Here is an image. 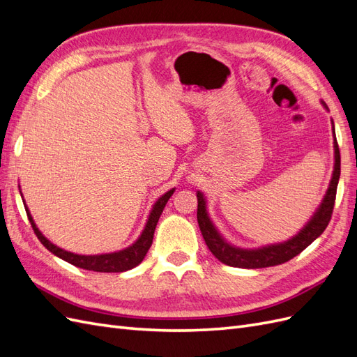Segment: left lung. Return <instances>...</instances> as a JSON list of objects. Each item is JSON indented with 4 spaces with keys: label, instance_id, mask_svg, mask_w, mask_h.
<instances>
[{
    "label": "left lung",
    "instance_id": "left-lung-1",
    "mask_svg": "<svg viewBox=\"0 0 357 357\" xmlns=\"http://www.w3.org/2000/svg\"><path fill=\"white\" fill-rule=\"evenodd\" d=\"M333 135H335V129H333ZM333 147H335L333 174H332L329 189L326 192L325 198H323L321 205L316 211V214L312 215L311 220L307 223L304 229H302L298 235H295L291 240L282 244L266 245L262 248H256V250H245V248H238L228 244L222 238L218 229L214 228V225L211 223L207 214V208H205L204 195L201 192H198L197 193V198H198L197 218H198L201 234L204 236L205 244H207V247L210 248V252L225 265L255 269V268H266V266L284 264L290 261V259H294L296 255H299L302 250H305V248L326 229V226L329 225L332 218L335 198H337L338 180L341 174L340 147L335 137H333Z\"/></svg>",
    "mask_w": 357,
    "mask_h": 357
}]
</instances>
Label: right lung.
Returning a JSON list of instances; mask_svg holds the SVG:
<instances>
[{"label": "right lung", "instance_id": "right-lung-1", "mask_svg": "<svg viewBox=\"0 0 357 357\" xmlns=\"http://www.w3.org/2000/svg\"><path fill=\"white\" fill-rule=\"evenodd\" d=\"M172 193H174V189L168 190L165 195H162L156 201V204L153 205L152 213H150V215H149V220L146 223V228H144L143 234L139 235V238L132 245H129L128 248H125V250L116 252V253L95 255V256L74 255L71 252L62 250V248L56 247L55 244H52L46 238V236L38 231L34 220H32V218H31L28 208H25V210H26V214H28V219L31 222L32 229H34V234L37 235V238L53 255H56L58 257L63 259V261L74 265V266H79V268H83V269H89V271H96V273H123V271H128V269H132L138 264H142L146 253L149 252L150 245H152L153 234H155V229H156L158 220H159L162 211H164L165 204L168 202V199L171 198Z\"/></svg>", "mask_w": 357, "mask_h": 357}]
</instances>
